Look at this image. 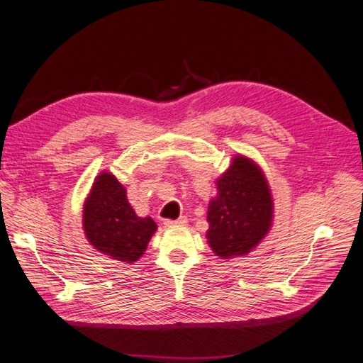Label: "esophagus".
Returning <instances> with one entry per match:
<instances>
[{
  "label": "esophagus",
  "mask_w": 363,
  "mask_h": 363,
  "mask_svg": "<svg viewBox=\"0 0 363 363\" xmlns=\"http://www.w3.org/2000/svg\"><path fill=\"white\" fill-rule=\"evenodd\" d=\"M186 223H188V218H186V216H180V218H177V219H164V221H163V224L167 225V227L183 225V224H186Z\"/></svg>",
  "instance_id": "1"
}]
</instances>
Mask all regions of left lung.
I'll list each match as a JSON object with an SVG mask.
<instances>
[{
    "instance_id": "8db88e82",
    "label": "left lung",
    "mask_w": 363,
    "mask_h": 363,
    "mask_svg": "<svg viewBox=\"0 0 363 363\" xmlns=\"http://www.w3.org/2000/svg\"><path fill=\"white\" fill-rule=\"evenodd\" d=\"M218 196L208 204V245L223 259L242 256L268 233L272 200L262 171L238 156L216 182Z\"/></svg>"
}]
</instances>
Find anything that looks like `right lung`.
<instances>
[{
  "instance_id": "obj_1",
  "label": "right lung",
  "mask_w": 363,
  "mask_h": 363,
  "mask_svg": "<svg viewBox=\"0 0 363 363\" xmlns=\"http://www.w3.org/2000/svg\"><path fill=\"white\" fill-rule=\"evenodd\" d=\"M83 228L89 242L103 255L136 262L157 225L150 216L139 218L127 201L123 184L112 174L103 172L84 203Z\"/></svg>"
}]
</instances>
